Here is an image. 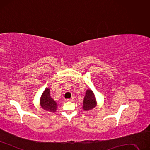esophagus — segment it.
I'll return each instance as SVG.
<instances>
[{
  "label": "esophagus",
  "mask_w": 150,
  "mask_h": 150,
  "mask_svg": "<svg viewBox=\"0 0 150 150\" xmlns=\"http://www.w3.org/2000/svg\"><path fill=\"white\" fill-rule=\"evenodd\" d=\"M67 101H74V98H70V99H68Z\"/></svg>",
  "instance_id": "1"
}]
</instances>
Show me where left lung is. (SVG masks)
<instances>
[{
  "label": "left lung",
  "mask_w": 150,
  "mask_h": 150,
  "mask_svg": "<svg viewBox=\"0 0 150 150\" xmlns=\"http://www.w3.org/2000/svg\"><path fill=\"white\" fill-rule=\"evenodd\" d=\"M97 104L95 94L91 90H88L85 93L83 103V109L85 111L90 110L95 108Z\"/></svg>",
  "instance_id": "8db88e82"
}]
</instances>
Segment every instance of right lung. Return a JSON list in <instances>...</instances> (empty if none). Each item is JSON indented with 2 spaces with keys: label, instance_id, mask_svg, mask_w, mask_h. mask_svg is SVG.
<instances>
[{
  "label": "right lung",
  "instance_id": "right-lung-1",
  "mask_svg": "<svg viewBox=\"0 0 150 150\" xmlns=\"http://www.w3.org/2000/svg\"><path fill=\"white\" fill-rule=\"evenodd\" d=\"M40 105L41 108L50 112H55L57 108V104L51 98L50 95V89L46 88L40 98Z\"/></svg>",
  "mask_w": 150,
  "mask_h": 150
}]
</instances>
